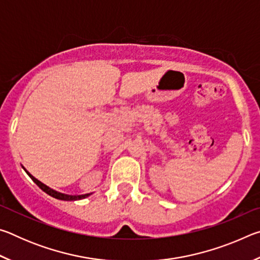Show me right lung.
I'll return each mask as SVG.
<instances>
[{
    "mask_svg": "<svg viewBox=\"0 0 260 260\" xmlns=\"http://www.w3.org/2000/svg\"><path fill=\"white\" fill-rule=\"evenodd\" d=\"M26 171V170H25ZM26 173H27L29 175V178L33 180V181L38 184L39 187H40L43 191L47 192L48 195H50L51 197H54V199H57V200H61V201H77V200H82V199H86V197H88L90 195V193H85V195H78V196H72V195H67V193H61V192H58L54 190V189L49 188L48 186H46V184H43L41 181H39L38 179H35L32 174H29L27 171H26Z\"/></svg>",
    "mask_w": 260,
    "mask_h": 260,
    "instance_id": "right-lung-1",
    "label": "right lung"
}]
</instances>
